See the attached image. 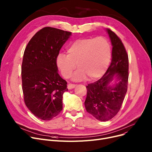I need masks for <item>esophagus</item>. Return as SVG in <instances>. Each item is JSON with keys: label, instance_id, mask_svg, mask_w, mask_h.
<instances>
[{"label": "esophagus", "instance_id": "obj_1", "mask_svg": "<svg viewBox=\"0 0 152 152\" xmlns=\"http://www.w3.org/2000/svg\"><path fill=\"white\" fill-rule=\"evenodd\" d=\"M76 86V84H68V89H73Z\"/></svg>", "mask_w": 152, "mask_h": 152}]
</instances>
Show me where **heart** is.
<instances>
[{
	"instance_id": "1",
	"label": "heart",
	"mask_w": 152,
	"mask_h": 152,
	"mask_svg": "<svg viewBox=\"0 0 152 152\" xmlns=\"http://www.w3.org/2000/svg\"><path fill=\"white\" fill-rule=\"evenodd\" d=\"M68 55L60 53L57 63L62 75L69 77L76 68L74 79L94 80L107 70L111 60V49L108 40L102 36L76 40L67 49Z\"/></svg>"
}]
</instances>
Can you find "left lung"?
I'll return each mask as SVG.
<instances>
[{
	"instance_id": "obj_1",
	"label": "left lung",
	"mask_w": 152,
	"mask_h": 152,
	"mask_svg": "<svg viewBox=\"0 0 152 152\" xmlns=\"http://www.w3.org/2000/svg\"><path fill=\"white\" fill-rule=\"evenodd\" d=\"M107 32L113 45L112 60L106 73L98 81L86 86L84 105L88 112L101 121H107L119 112L127 90L129 77L128 55L121 39L110 29ZM115 76L119 83L108 86Z\"/></svg>"
}]
</instances>
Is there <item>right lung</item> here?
Masks as SVG:
<instances>
[{"mask_svg": "<svg viewBox=\"0 0 152 152\" xmlns=\"http://www.w3.org/2000/svg\"><path fill=\"white\" fill-rule=\"evenodd\" d=\"M71 34L57 28H43L31 39L24 52V102L31 112L42 120H50L63 109V94L68 89L67 82L57 72V58Z\"/></svg>", "mask_w": 152, "mask_h": 152, "instance_id": "obj_1", "label": "right lung"}]
</instances>
